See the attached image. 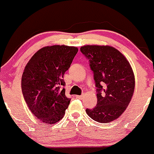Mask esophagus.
<instances>
[{"label": "esophagus", "mask_w": 154, "mask_h": 154, "mask_svg": "<svg viewBox=\"0 0 154 154\" xmlns=\"http://www.w3.org/2000/svg\"><path fill=\"white\" fill-rule=\"evenodd\" d=\"M77 98H79V99H82L83 98V97H84V95H77Z\"/></svg>", "instance_id": "1"}]
</instances>
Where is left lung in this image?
<instances>
[{"instance_id": "obj_1", "label": "left lung", "mask_w": 154, "mask_h": 154, "mask_svg": "<svg viewBox=\"0 0 154 154\" xmlns=\"http://www.w3.org/2000/svg\"><path fill=\"white\" fill-rule=\"evenodd\" d=\"M88 58L97 87V105L86 109L87 115L99 123L119 118L133 96L134 74L129 62L118 49L110 46L86 45L80 48ZM104 94L101 95V91Z\"/></svg>"}]
</instances>
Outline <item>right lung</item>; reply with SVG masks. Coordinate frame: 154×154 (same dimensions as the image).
Masks as SVG:
<instances>
[{
    "label": "right lung",
    "instance_id": "add662e5",
    "mask_svg": "<svg viewBox=\"0 0 154 154\" xmlns=\"http://www.w3.org/2000/svg\"><path fill=\"white\" fill-rule=\"evenodd\" d=\"M78 48L66 45L39 49L25 66L21 79L23 95L31 112L40 121L53 125L60 121L70 103L65 94L63 75Z\"/></svg>",
    "mask_w": 154,
    "mask_h": 154
}]
</instances>
